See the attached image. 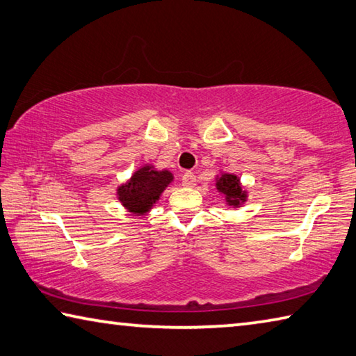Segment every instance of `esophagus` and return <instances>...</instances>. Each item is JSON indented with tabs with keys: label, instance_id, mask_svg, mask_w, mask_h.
Segmentation results:
<instances>
[{
	"label": "esophagus",
	"instance_id": "34e87169",
	"mask_svg": "<svg viewBox=\"0 0 356 356\" xmlns=\"http://www.w3.org/2000/svg\"><path fill=\"white\" fill-rule=\"evenodd\" d=\"M182 185L186 188H193L196 185V176L193 172H185L182 176Z\"/></svg>",
	"mask_w": 356,
	"mask_h": 356
}]
</instances>
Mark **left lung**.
<instances>
[{"label":"left lung","instance_id":"8db88e82","mask_svg":"<svg viewBox=\"0 0 356 356\" xmlns=\"http://www.w3.org/2000/svg\"><path fill=\"white\" fill-rule=\"evenodd\" d=\"M215 180H216L215 186L218 193L224 197L225 204L229 207L238 209V207H241L248 202L249 193L244 188L241 184V179L238 177L236 174L219 170V174H216Z\"/></svg>","mask_w":356,"mask_h":356}]
</instances>
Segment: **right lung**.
Listing matches in <instances>:
<instances>
[{"label": "right lung", "mask_w": 356, "mask_h": 356, "mask_svg": "<svg viewBox=\"0 0 356 356\" xmlns=\"http://www.w3.org/2000/svg\"><path fill=\"white\" fill-rule=\"evenodd\" d=\"M172 180L174 174L170 170H157L152 163H145L116 188V197L131 215L143 216L159 202Z\"/></svg>", "instance_id": "add662e5"}]
</instances>
